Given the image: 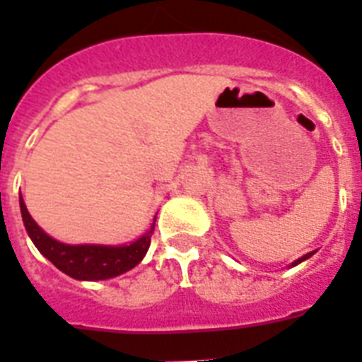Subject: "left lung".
Returning <instances> with one entry per match:
<instances>
[{
	"label": "left lung",
	"mask_w": 362,
	"mask_h": 362,
	"mask_svg": "<svg viewBox=\"0 0 362 362\" xmlns=\"http://www.w3.org/2000/svg\"><path fill=\"white\" fill-rule=\"evenodd\" d=\"M314 252H316V251H313V252H307V255H303V257H301V258H298V260H293V262L290 264V267L298 266V264H301V262H303V260H307V258H310V257H313V255H314Z\"/></svg>",
	"instance_id": "left-lung-1"
}]
</instances>
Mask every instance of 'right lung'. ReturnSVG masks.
<instances>
[{
	"label": "right lung",
	"mask_w": 362,
	"mask_h": 362,
	"mask_svg": "<svg viewBox=\"0 0 362 362\" xmlns=\"http://www.w3.org/2000/svg\"><path fill=\"white\" fill-rule=\"evenodd\" d=\"M20 211L28 236L31 238L40 255L48 258L57 269L78 281H105L130 272L132 267L145 258L146 251L151 247V238L156 225L154 217L145 234H141L137 240L124 245H102V243L70 245V243L57 242L55 238L38 227L37 221L29 216L22 197H20Z\"/></svg>",
	"instance_id": "1"
}]
</instances>
